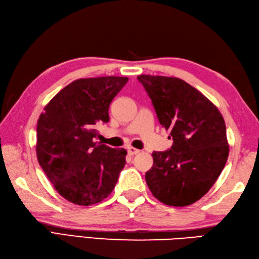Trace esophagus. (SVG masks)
Masks as SVG:
<instances>
[{
    "mask_svg": "<svg viewBox=\"0 0 259 259\" xmlns=\"http://www.w3.org/2000/svg\"><path fill=\"white\" fill-rule=\"evenodd\" d=\"M128 153H129V155H131V156H135V155H137V154H139L140 150L137 149V148H134V147H128Z\"/></svg>",
    "mask_w": 259,
    "mask_h": 259,
    "instance_id": "esophagus-1",
    "label": "esophagus"
}]
</instances>
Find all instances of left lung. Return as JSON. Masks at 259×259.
Instances as JSON below:
<instances>
[{"mask_svg":"<svg viewBox=\"0 0 259 259\" xmlns=\"http://www.w3.org/2000/svg\"><path fill=\"white\" fill-rule=\"evenodd\" d=\"M137 78L173 139L168 150L153 153L147 185L167 205H190L207 193L226 165L229 146L225 120L209 99L183 79L151 75Z\"/></svg>","mask_w":259,"mask_h":259,"instance_id":"1","label":"left lung"}]
</instances>
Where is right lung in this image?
Instances as JSON below:
<instances>
[{
  "label": "right lung",
  "instance_id": "right-lung-1",
  "mask_svg": "<svg viewBox=\"0 0 259 259\" xmlns=\"http://www.w3.org/2000/svg\"><path fill=\"white\" fill-rule=\"evenodd\" d=\"M128 77L80 78L56 94L37 124V158L56 191L78 205L108 197L125 165L123 148L95 143L99 124Z\"/></svg>",
  "mask_w": 259,
  "mask_h": 259
}]
</instances>
